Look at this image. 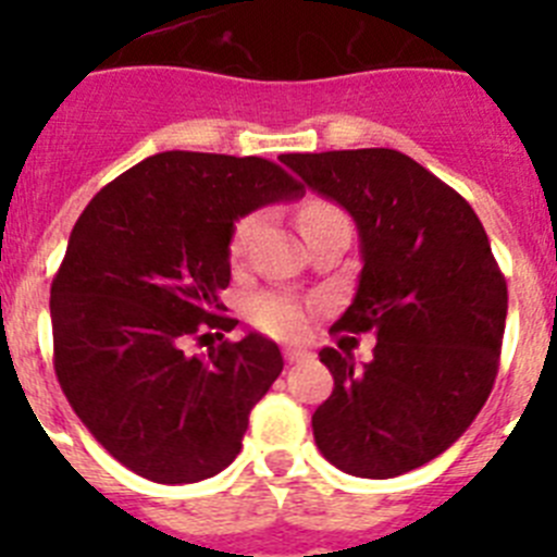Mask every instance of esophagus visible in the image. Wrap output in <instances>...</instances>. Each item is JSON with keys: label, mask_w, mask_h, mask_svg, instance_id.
Wrapping results in <instances>:
<instances>
[{"label": "esophagus", "mask_w": 557, "mask_h": 557, "mask_svg": "<svg viewBox=\"0 0 557 557\" xmlns=\"http://www.w3.org/2000/svg\"><path fill=\"white\" fill-rule=\"evenodd\" d=\"M284 357H287V362H289V366H293V362H304V359H307L309 354L301 351V348H287V351H284Z\"/></svg>", "instance_id": "34e87169"}]
</instances>
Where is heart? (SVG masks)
<instances>
[{
  "label": "heart",
  "mask_w": 557,
  "mask_h": 557,
  "mask_svg": "<svg viewBox=\"0 0 557 557\" xmlns=\"http://www.w3.org/2000/svg\"><path fill=\"white\" fill-rule=\"evenodd\" d=\"M337 211L334 206L323 203V200H312L301 209V228H307L309 223H314L323 214H332ZM256 218H243L234 225L228 239V253L231 259H243L245 250H248L250 234H253ZM248 318L256 329H262L268 334H298L307 323V312H304V304L298 298H293L289 293H278V289H264V293H256L248 301Z\"/></svg>",
  "instance_id": "obj_1"
}]
</instances>
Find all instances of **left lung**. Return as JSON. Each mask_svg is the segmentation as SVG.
Here are the masks:
<instances>
[{"label": "left lung", "instance_id": "1", "mask_svg": "<svg viewBox=\"0 0 557 557\" xmlns=\"http://www.w3.org/2000/svg\"><path fill=\"white\" fill-rule=\"evenodd\" d=\"M284 164L348 211L362 273L332 332H373L371 362L323 348L334 391L314 444L354 476L418 469L469 430L499 371L508 284L480 218L451 186L387 147L289 152Z\"/></svg>", "mask_w": 557, "mask_h": 557}]
</instances>
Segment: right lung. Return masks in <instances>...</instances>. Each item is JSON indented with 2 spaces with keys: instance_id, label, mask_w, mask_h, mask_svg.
<instances>
[{
  "instance_id": "1",
  "label": "right lung",
  "mask_w": 557,
  "mask_h": 557,
  "mask_svg": "<svg viewBox=\"0 0 557 557\" xmlns=\"http://www.w3.org/2000/svg\"><path fill=\"white\" fill-rule=\"evenodd\" d=\"M301 184L256 156L166 150L122 172L83 209L52 278L55 373L86 430L164 485L214 476L284 368L273 339L225 318L234 223ZM221 339L186 358L189 336Z\"/></svg>"
}]
</instances>
